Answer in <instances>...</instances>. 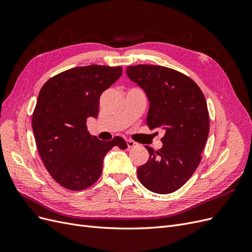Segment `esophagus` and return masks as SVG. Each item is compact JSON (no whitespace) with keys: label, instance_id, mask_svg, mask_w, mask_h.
<instances>
[{"label":"esophagus","instance_id":"obj_1","mask_svg":"<svg viewBox=\"0 0 252 252\" xmlns=\"http://www.w3.org/2000/svg\"><path fill=\"white\" fill-rule=\"evenodd\" d=\"M135 146H138V143H135V142L130 141V140L127 141V147H128V148H133V147H135Z\"/></svg>","mask_w":252,"mask_h":252}]
</instances>
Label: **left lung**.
I'll use <instances>...</instances> for the list:
<instances>
[{
  "label": "left lung",
  "mask_w": 252,
  "mask_h": 252,
  "mask_svg": "<svg viewBox=\"0 0 252 252\" xmlns=\"http://www.w3.org/2000/svg\"><path fill=\"white\" fill-rule=\"evenodd\" d=\"M126 73L146 94L148 127L165 131L162 148L145 146L149 158L138 168V178L152 192L171 193L191 178L201 162L209 133L205 96L191 79L170 68L135 65L128 66Z\"/></svg>",
  "instance_id": "obj_1"
}]
</instances>
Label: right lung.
<instances>
[{"instance_id": "right-lung-1", "label": "right lung", "mask_w": 252, "mask_h": 252, "mask_svg": "<svg viewBox=\"0 0 252 252\" xmlns=\"http://www.w3.org/2000/svg\"><path fill=\"white\" fill-rule=\"evenodd\" d=\"M121 75L122 67H75L41 88L32 130L45 167L61 186L74 191L90 187L100 178L106 154L113 146L127 148L121 136L100 141L86 126L88 118H97L101 94Z\"/></svg>"}]
</instances>
